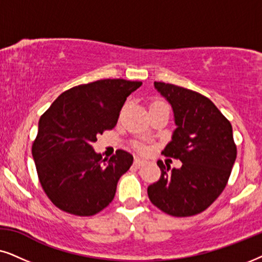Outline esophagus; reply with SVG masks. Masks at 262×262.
Masks as SVG:
<instances>
[{"label":"esophagus","mask_w":262,"mask_h":262,"mask_svg":"<svg viewBox=\"0 0 262 262\" xmlns=\"http://www.w3.org/2000/svg\"><path fill=\"white\" fill-rule=\"evenodd\" d=\"M134 164H135V165H137V166H142V165H145V164H147V160L141 159V158H135Z\"/></svg>","instance_id":"esophagus-1"}]
</instances>
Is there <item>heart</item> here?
I'll list each match as a JSON object with an SVG mask.
<instances>
[{"label": "heart", "instance_id": "obj_1", "mask_svg": "<svg viewBox=\"0 0 262 262\" xmlns=\"http://www.w3.org/2000/svg\"><path fill=\"white\" fill-rule=\"evenodd\" d=\"M158 104H164V103L157 102V103H155V104H153V105H158ZM137 147H138V149H140V151H142V152L147 151V146H146V145H144V144H137Z\"/></svg>", "mask_w": 262, "mask_h": 262}]
</instances>
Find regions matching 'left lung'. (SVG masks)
Listing matches in <instances>:
<instances>
[{
  "instance_id": "obj_1",
  "label": "left lung",
  "mask_w": 262,
  "mask_h": 262,
  "mask_svg": "<svg viewBox=\"0 0 262 262\" xmlns=\"http://www.w3.org/2000/svg\"><path fill=\"white\" fill-rule=\"evenodd\" d=\"M171 104L177 128L163 155L180 159V169L158 160L160 179L147 188L164 213L190 217L204 212L228 184L237 148L228 118L207 97L172 83L155 82Z\"/></svg>"
}]
</instances>
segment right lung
<instances>
[{
  "instance_id": "add662e5",
  "label": "right lung",
  "mask_w": 262,
  "mask_h": 262,
  "mask_svg": "<svg viewBox=\"0 0 262 262\" xmlns=\"http://www.w3.org/2000/svg\"><path fill=\"white\" fill-rule=\"evenodd\" d=\"M141 85L124 79L83 83L64 91L41 115L32 156L41 188L56 207L90 217L113 201L133 156L117 149L102 159L92 145L116 125L127 97Z\"/></svg>"
}]
</instances>
